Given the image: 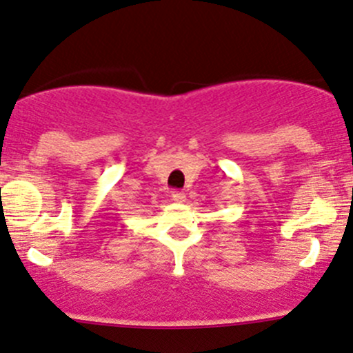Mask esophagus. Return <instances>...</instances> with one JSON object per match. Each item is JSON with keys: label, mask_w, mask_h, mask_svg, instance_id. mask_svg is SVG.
<instances>
[{"label": "esophagus", "mask_w": 353, "mask_h": 353, "mask_svg": "<svg viewBox=\"0 0 353 353\" xmlns=\"http://www.w3.org/2000/svg\"><path fill=\"white\" fill-rule=\"evenodd\" d=\"M172 199L176 203H184L186 201V194L181 193V191H177V193H172Z\"/></svg>", "instance_id": "34e87169"}]
</instances>
